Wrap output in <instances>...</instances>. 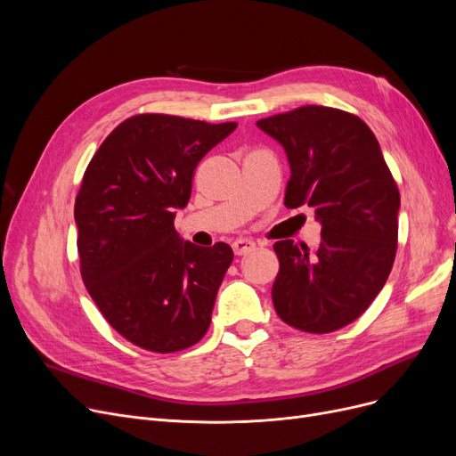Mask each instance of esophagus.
Returning <instances> with one entry per match:
<instances>
[{"mask_svg":"<svg viewBox=\"0 0 456 456\" xmlns=\"http://www.w3.org/2000/svg\"><path fill=\"white\" fill-rule=\"evenodd\" d=\"M255 242L248 240V238H238V240L232 242V251L234 255H248L251 251H255Z\"/></svg>","mask_w":456,"mask_h":456,"instance_id":"esophagus-1","label":"esophagus"}]
</instances>
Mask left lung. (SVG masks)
<instances>
[{
  "label": "left lung",
  "instance_id": "left-lung-1",
  "mask_svg": "<svg viewBox=\"0 0 456 456\" xmlns=\"http://www.w3.org/2000/svg\"><path fill=\"white\" fill-rule=\"evenodd\" d=\"M256 126L289 157L284 205L313 207L322 224L314 251L275 242V313L303 332L338 330L366 313L392 272L399 188L375 134L351 112L305 105Z\"/></svg>",
  "mask_w": 456,
  "mask_h": 456
}]
</instances>
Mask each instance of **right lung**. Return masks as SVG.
Wrapping results in <instances>:
<instances>
[{
    "instance_id": "obj_1",
    "label": "right lung",
    "mask_w": 456,
    "mask_h": 456,
    "mask_svg": "<svg viewBox=\"0 0 456 456\" xmlns=\"http://www.w3.org/2000/svg\"><path fill=\"white\" fill-rule=\"evenodd\" d=\"M234 129L136 114L86 166L74 208L81 277L110 327L142 349L175 353L208 330L232 249L183 242L174 220L200 160Z\"/></svg>"
}]
</instances>
